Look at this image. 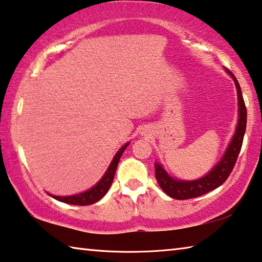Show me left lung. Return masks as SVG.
I'll return each instance as SVG.
<instances>
[{"instance_id":"left-lung-1","label":"left lung","mask_w":262,"mask_h":262,"mask_svg":"<svg viewBox=\"0 0 262 262\" xmlns=\"http://www.w3.org/2000/svg\"><path fill=\"white\" fill-rule=\"evenodd\" d=\"M226 70V72L230 74L233 79L235 87H236V94H238V123H236V128L234 132V135L228 143L225 152L222 156L221 161L218 162L214 167L198 180L193 181H183V180H176L169 175L165 171L164 168L162 167L161 163H155V176L157 180V183L161 186V189L164 191L165 193L171 198L175 199H189L199 197L202 194H205L210 191L217 189L221 186L224 182L227 180L230 173L234 168L235 161L238 159V155L240 152V149L243 146V140L245 135V130H246V122H247V111L246 106H245V101L242 94V89L236 78L233 76L230 70Z\"/></svg>"}]
</instances>
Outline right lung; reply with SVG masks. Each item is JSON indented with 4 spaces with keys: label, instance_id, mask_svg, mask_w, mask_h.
I'll return each mask as SVG.
<instances>
[{
    "label": "right lung",
    "instance_id": "1",
    "mask_svg": "<svg viewBox=\"0 0 262 262\" xmlns=\"http://www.w3.org/2000/svg\"><path fill=\"white\" fill-rule=\"evenodd\" d=\"M128 144H129V142H127L124 146H122L119 149L118 152H116L115 156L113 157V160H112L108 169L106 170V172L103 173V176L101 177V180L91 189L86 190L81 193L72 194V196H55V194H51V193L49 194L52 198L57 199V201L66 203V204H71V205H91V204H94V203H97L98 201H100L111 188L112 182H113V178L116 171V167H118V163L120 161V157H121L124 149L128 147Z\"/></svg>",
    "mask_w": 262,
    "mask_h": 262
}]
</instances>
